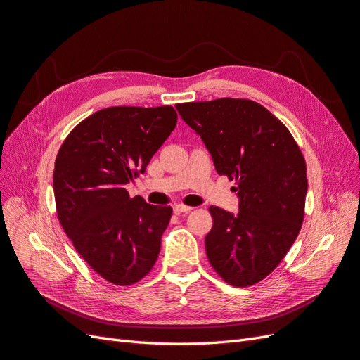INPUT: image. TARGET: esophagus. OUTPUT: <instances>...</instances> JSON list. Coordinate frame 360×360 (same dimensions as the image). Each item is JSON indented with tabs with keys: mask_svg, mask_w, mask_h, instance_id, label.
<instances>
[{
	"mask_svg": "<svg viewBox=\"0 0 360 360\" xmlns=\"http://www.w3.org/2000/svg\"><path fill=\"white\" fill-rule=\"evenodd\" d=\"M174 212L176 214H183V212H189V211H192V207H186V205H183V204H177V205H174Z\"/></svg>",
	"mask_w": 360,
	"mask_h": 360,
	"instance_id": "esophagus-1",
	"label": "esophagus"
}]
</instances>
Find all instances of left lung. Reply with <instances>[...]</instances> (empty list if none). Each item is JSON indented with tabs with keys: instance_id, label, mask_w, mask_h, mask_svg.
<instances>
[{
	"instance_id": "obj_1",
	"label": "left lung",
	"mask_w": 360,
	"mask_h": 360,
	"mask_svg": "<svg viewBox=\"0 0 360 360\" xmlns=\"http://www.w3.org/2000/svg\"><path fill=\"white\" fill-rule=\"evenodd\" d=\"M176 108L204 140L219 174L236 183L238 214L208 208V260L229 285L251 286L278 267L300 233L304 156L288 128L252 100L223 97Z\"/></svg>"
}]
</instances>
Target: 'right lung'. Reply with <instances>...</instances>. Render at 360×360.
<instances>
[{
	"label": "right lung",
	"instance_id": "1",
	"mask_svg": "<svg viewBox=\"0 0 360 360\" xmlns=\"http://www.w3.org/2000/svg\"><path fill=\"white\" fill-rule=\"evenodd\" d=\"M177 124L172 106H113L90 115L57 153V217L97 275L120 286L145 278L156 263L172 208L131 198L125 184L145 172Z\"/></svg>",
	"mask_w": 360,
	"mask_h": 360
}]
</instances>
